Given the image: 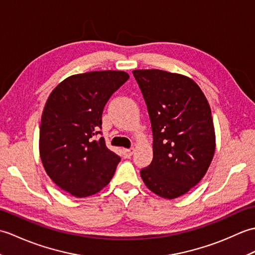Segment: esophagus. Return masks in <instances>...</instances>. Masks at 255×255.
<instances>
[{"label": "esophagus", "mask_w": 255, "mask_h": 255, "mask_svg": "<svg viewBox=\"0 0 255 255\" xmlns=\"http://www.w3.org/2000/svg\"><path fill=\"white\" fill-rule=\"evenodd\" d=\"M134 152V149L131 148V149H123V154L125 158H130V156L133 154Z\"/></svg>", "instance_id": "1"}]
</instances>
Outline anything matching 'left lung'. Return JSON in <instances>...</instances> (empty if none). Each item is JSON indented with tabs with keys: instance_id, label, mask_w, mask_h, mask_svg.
<instances>
[{
	"instance_id": "1",
	"label": "left lung",
	"mask_w": 255,
	"mask_h": 255,
	"mask_svg": "<svg viewBox=\"0 0 255 255\" xmlns=\"http://www.w3.org/2000/svg\"><path fill=\"white\" fill-rule=\"evenodd\" d=\"M132 73L153 132V160L140 175L155 195L177 198L197 185L213 161L216 133L209 103L186 75L158 69Z\"/></svg>"
}]
</instances>
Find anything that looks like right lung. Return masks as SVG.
Masks as SVG:
<instances>
[{
  "label": "right lung",
  "mask_w": 255,
  "mask_h": 255,
  "mask_svg": "<svg viewBox=\"0 0 255 255\" xmlns=\"http://www.w3.org/2000/svg\"><path fill=\"white\" fill-rule=\"evenodd\" d=\"M129 79L124 71L73 74L52 90L41 115L39 154L53 183L74 197L102 191L121 158L93 140L102 128V114L114 92Z\"/></svg>",
  "instance_id": "right-lung-1"
}]
</instances>
